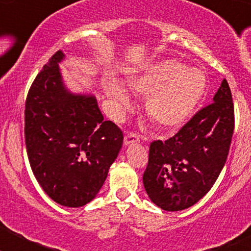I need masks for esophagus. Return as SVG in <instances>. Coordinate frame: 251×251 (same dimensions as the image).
Returning <instances> with one entry per match:
<instances>
[{"mask_svg": "<svg viewBox=\"0 0 251 251\" xmlns=\"http://www.w3.org/2000/svg\"><path fill=\"white\" fill-rule=\"evenodd\" d=\"M139 141H141V136H138V134L134 132L127 133L126 137H124V145L126 146H129L132 145V143H137V142Z\"/></svg>", "mask_w": 251, "mask_h": 251, "instance_id": "34e87169", "label": "esophagus"}]
</instances>
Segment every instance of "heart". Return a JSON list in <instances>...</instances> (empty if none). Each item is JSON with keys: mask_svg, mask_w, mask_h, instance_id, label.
<instances>
[{"mask_svg": "<svg viewBox=\"0 0 251 251\" xmlns=\"http://www.w3.org/2000/svg\"><path fill=\"white\" fill-rule=\"evenodd\" d=\"M133 92L147 95L146 109L157 126L175 129L187 121L202 100L207 81L202 70L185 66L178 60H161L128 80ZM106 94L123 112L133 108L127 89L115 79L104 83Z\"/></svg>", "mask_w": 251, "mask_h": 251, "instance_id": "heart-1", "label": "heart"}]
</instances>
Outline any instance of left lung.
Wrapping results in <instances>:
<instances>
[{"mask_svg":"<svg viewBox=\"0 0 251 251\" xmlns=\"http://www.w3.org/2000/svg\"><path fill=\"white\" fill-rule=\"evenodd\" d=\"M234 103L224 79L214 101L203 106L167 141H153L143 185L151 201L166 211H181L214 186L229 154Z\"/></svg>","mask_w":251,"mask_h":251,"instance_id":"1","label":"left lung"}]
</instances>
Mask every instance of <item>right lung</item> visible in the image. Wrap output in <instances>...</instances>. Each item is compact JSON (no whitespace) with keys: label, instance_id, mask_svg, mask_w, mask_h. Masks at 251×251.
<instances>
[{"label":"right lung","instance_id":"1","mask_svg":"<svg viewBox=\"0 0 251 251\" xmlns=\"http://www.w3.org/2000/svg\"><path fill=\"white\" fill-rule=\"evenodd\" d=\"M55 52L35 77L25 104L31 170L50 199L80 207L97 196L123 145V132L105 121L93 95L65 88Z\"/></svg>","mask_w":251,"mask_h":251}]
</instances>
